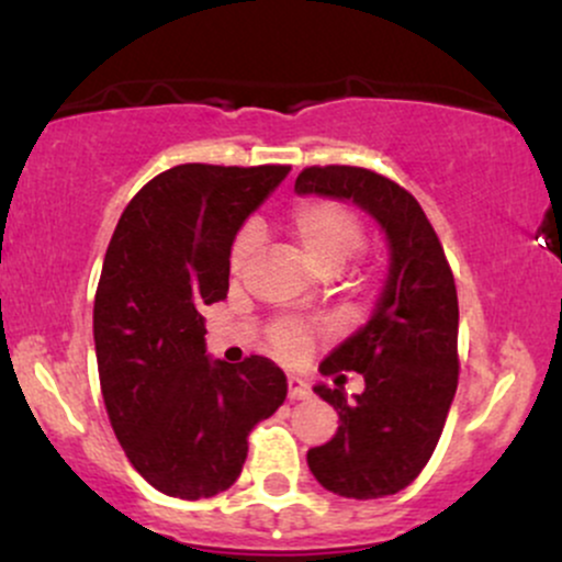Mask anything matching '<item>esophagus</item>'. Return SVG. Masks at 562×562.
<instances>
[{
    "label": "esophagus",
    "mask_w": 562,
    "mask_h": 562,
    "mask_svg": "<svg viewBox=\"0 0 562 562\" xmlns=\"http://www.w3.org/2000/svg\"><path fill=\"white\" fill-rule=\"evenodd\" d=\"M308 385L301 378H288V398L290 402H299V398H308Z\"/></svg>",
    "instance_id": "1"
}]
</instances>
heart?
<instances>
[{
    "instance_id": "b5f03b06",
    "label": "heart",
    "mask_w": 562,
    "mask_h": 562,
    "mask_svg": "<svg viewBox=\"0 0 562 562\" xmlns=\"http://www.w3.org/2000/svg\"><path fill=\"white\" fill-rule=\"evenodd\" d=\"M290 232L299 240L303 256L319 272H335L362 248L364 229L357 214L333 200H306L290 216ZM261 232L256 224H245L229 248L232 274H243L248 261L259 250ZM269 346L285 362H301L312 348V327L295 319H280L269 327Z\"/></svg>"
}]
</instances>
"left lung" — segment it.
Returning a JSON list of instances; mask_svg holds the SVG:
<instances>
[{
  "label": "left lung",
  "mask_w": 562,
  "mask_h": 562,
  "mask_svg": "<svg viewBox=\"0 0 562 562\" xmlns=\"http://www.w3.org/2000/svg\"><path fill=\"white\" fill-rule=\"evenodd\" d=\"M299 195L351 200L385 232L389 277L372 317L319 364L335 389L314 385L340 425L306 462L327 492L378 499L402 492L434 454L454 402L457 359L454 274L436 229L415 198L391 179L357 166H308ZM359 371L366 391L346 400L339 372Z\"/></svg>",
  "instance_id": "1"
}]
</instances>
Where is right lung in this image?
Listing matches in <instances>:
<instances>
[{
    "label": "right lung",
    "instance_id": "1",
    "mask_svg": "<svg viewBox=\"0 0 562 562\" xmlns=\"http://www.w3.org/2000/svg\"><path fill=\"white\" fill-rule=\"evenodd\" d=\"M290 166L182 164L150 179L119 218L94 295V351L115 438L158 492H227L248 434L285 402L267 357L209 359L200 308L227 299L237 229Z\"/></svg>",
    "mask_w": 562,
    "mask_h": 562
}]
</instances>
